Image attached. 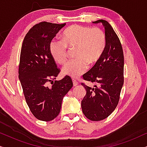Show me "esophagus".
<instances>
[{"label":"esophagus","mask_w":147,"mask_h":147,"mask_svg":"<svg viewBox=\"0 0 147 147\" xmlns=\"http://www.w3.org/2000/svg\"><path fill=\"white\" fill-rule=\"evenodd\" d=\"M72 82H73L74 86H76L78 84V82H77V80H76L75 79H72Z\"/></svg>","instance_id":"esophagus-1"}]
</instances>
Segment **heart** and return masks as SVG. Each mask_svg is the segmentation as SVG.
<instances>
[{
	"label": "heart",
	"mask_w": 147,
	"mask_h": 147,
	"mask_svg": "<svg viewBox=\"0 0 147 147\" xmlns=\"http://www.w3.org/2000/svg\"><path fill=\"white\" fill-rule=\"evenodd\" d=\"M106 47V37L99 28L72 25L62 34L61 40L53 39L49 45L52 57L63 65L67 61V47L76 48L75 57L64 66L62 71L72 78L82 75L90 65H94L101 59Z\"/></svg>",
	"instance_id": "obj_1"
}]
</instances>
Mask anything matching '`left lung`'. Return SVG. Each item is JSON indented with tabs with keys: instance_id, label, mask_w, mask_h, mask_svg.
Returning <instances> with one entry per match:
<instances>
[{
	"instance_id": "1",
	"label": "left lung",
	"mask_w": 147,
	"mask_h": 147,
	"mask_svg": "<svg viewBox=\"0 0 147 147\" xmlns=\"http://www.w3.org/2000/svg\"><path fill=\"white\" fill-rule=\"evenodd\" d=\"M93 23L104 26L106 47L100 61L83 76L84 80L95 85L91 88L82 83L86 90L82 108L86 118L100 121L109 116L119 102L124 84V53L119 38L108 22L102 19Z\"/></svg>"
}]
</instances>
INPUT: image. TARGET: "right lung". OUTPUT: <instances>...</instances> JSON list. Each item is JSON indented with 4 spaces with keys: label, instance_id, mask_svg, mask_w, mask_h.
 <instances>
[{
    "label": "right lung",
    "instance_id": "add662e5",
    "mask_svg": "<svg viewBox=\"0 0 147 147\" xmlns=\"http://www.w3.org/2000/svg\"><path fill=\"white\" fill-rule=\"evenodd\" d=\"M65 25L45 21L36 24L22 44L19 78L30 110L42 121H51L59 115L63 98L73 86L69 76L54 81L60 69L49 51L51 40Z\"/></svg>",
    "mask_w": 147,
    "mask_h": 147
}]
</instances>
